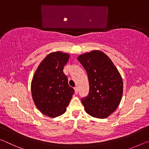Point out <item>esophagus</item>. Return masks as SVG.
<instances>
[{"label": "esophagus", "instance_id": "34e87169", "mask_svg": "<svg viewBox=\"0 0 149 149\" xmlns=\"http://www.w3.org/2000/svg\"><path fill=\"white\" fill-rule=\"evenodd\" d=\"M74 90H75V94H77L78 91H79V90H78V88L77 87H75L74 88Z\"/></svg>", "mask_w": 149, "mask_h": 149}]
</instances>
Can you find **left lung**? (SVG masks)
Instances as JSON below:
<instances>
[{"label": "left lung", "mask_w": 149, "mask_h": 149, "mask_svg": "<svg viewBox=\"0 0 149 149\" xmlns=\"http://www.w3.org/2000/svg\"><path fill=\"white\" fill-rule=\"evenodd\" d=\"M77 60L87 74L89 83L88 96L81 102L88 114L107 118L117 109L123 95L121 75L107 54L99 50L79 55Z\"/></svg>", "instance_id": "1"}]
</instances>
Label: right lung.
Wrapping results in <instances>:
<instances>
[{
  "label": "right lung",
  "mask_w": 149,
  "mask_h": 149,
  "mask_svg": "<svg viewBox=\"0 0 149 149\" xmlns=\"http://www.w3.org/2000/svg\"><path fill=\"white\" fill-rule=\"evenodd\" d=\"M70 56L61 51L47 55L32 78L31 91L35 105L50 118L64 114L74 95V89L69 86L68 77L63 72Z\"/></svg>",
  "instance_id": "add662e5"
}]
</instances>
